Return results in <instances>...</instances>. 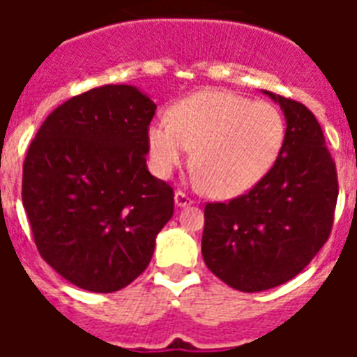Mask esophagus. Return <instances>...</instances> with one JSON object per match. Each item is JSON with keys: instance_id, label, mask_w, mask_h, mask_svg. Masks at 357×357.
<instances>
[{"instance_id": "esophagus-1", "label": "esophagus", "mask_w": 357, "mask_h": 357, "mask_svg": "<svg viewBox=\"0 0 357 357\" xmlns=\"http://www.w3.org/2000/svg\"><path fill=\"white\" fill-rule=\"evenodd\" d=\"M174 198H176V206L178 207H185V206H190V204H192V198H190L189 195H185L183 190H178V192H176V196H174Z\"/></svg>"}]
</instances>
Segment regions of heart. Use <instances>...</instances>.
Here are the masks:
<instances>
[{"label":"heart","mask_w":357,"mask_h":357,"mask_svg":"<svg viewBox=\"0 0 357 357\" xmlns=\"http://www.w3.org/2000/svg\"><path fill=\"white\" fill-rule=\"evenodd\" d=\"M283 140L285 120L274 103L228 91L196 92L148 128L155 176L170 178L195 150L196 178L220 198L243 195L265 178Z\"/></svg>","instance_id":"obj_1"}]
</instances>
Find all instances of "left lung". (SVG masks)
Returning a JSON list of instances; mask_svg holds the SVG:
<instances>
[{"label":"left lung","mask_w":357,"mask_h":357,"mask_svg":"<svg viewBox=\"0 0 357 357\" xmlns=\"http://www.w3.org/2000/svg\"><path fill=\"white\" fill-rule=\"evenodd\" d=\"M287 129L276 162L248 192L204 209L202 255L229 287L259 293L293 280L326 243L339 183L335 162L310 109L265 92Z\"/></svg>","instance_id":"left-lung-1"}]
</instances>
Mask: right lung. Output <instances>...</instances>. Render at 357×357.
Instances as JSON below:
<instances>
[{
  "mask_svg": "<svg viewBox=\"0 0 357 357\" xmlns=\"http://www.w3.org/2000/svg\"><path fill=\"white\" fill-rule=\"evenodd\" d=\"M157 105L103 85L53 111L29 144L22 202L38 254L92 293H113L150 265L174 215V189L146 167Z\"/></svg>",
  "mask_w": 357,
  "mask_h": 357,
  "instance_id": "1",
  "label": "right lung"
}]
</instances>
